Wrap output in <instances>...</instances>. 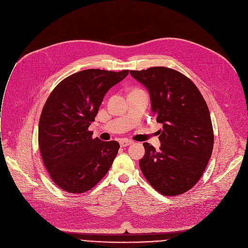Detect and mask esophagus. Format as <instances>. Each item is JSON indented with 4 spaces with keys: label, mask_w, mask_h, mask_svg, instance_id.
Masks as SVG:
<instances>
[{
    "label": "esophagus",
    "mask_w": 248,
    "mask_h": 248,
    "mask_svg": "<svg viewBox=\"0 0 248 248\" xmlns=\"http://www.w3.org/2000/svg\"><path fill=\"white\" fill-rule=\"evenodd\" d=\"M120 145L122 146V147H124V146H128V145H130V144H132V140H120Z\"/></svg>",
    "instance_id": "1"
}]
</instances>
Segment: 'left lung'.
<instances>
[{"label":"left lung","instance_id":"obj_1","mask_svg":"<svg viewBox=\"0 0 248 248\" xmlns=\"http://www.w3.org/2000/svg\"><path fill=\"white\" fill-rule=\"evenodd\" d=\"M150 93L152 111L163 125L155 151L143 142L140 168L152 186L163 195H179L202 178L211 157L214 134L208 107L200 90L177 70L156 66L131 70Z\"/></svg>","mask_w":248,"mask_h":248}]
</instances>
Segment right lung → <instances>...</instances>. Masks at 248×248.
Segmentation results:
<instances>
[{
  "label": "right lung",
  "mask_w": 248,
  "mask_h": 248,
  "mask_svg": "<svg viewBox=\"0 0 248 248\" xmlns=\"http://www.w3.org/2000/svg\"><path fill=\"white\" fill-rule=\"evenodd\" d=\"M128 73L86 69L63 79L48 95L40 116L38 141L44 165L60 188L86 192L111 167L119 143L93 139L88 128L105 94Z\"/></svg>",
  "instance_id": "obj_1"
}]
</instances>
